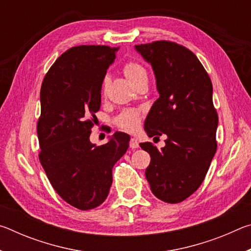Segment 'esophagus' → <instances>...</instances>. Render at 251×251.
Listing matches in <instances>:
<instances>
[{
  "label": "esophagus",
  "instance_id": "obj_1",
  "mask_svg": "<svg viewBox=\"0 0 251 251\" xmlns=\"http://www.w3.org/2000/svg\"><path fill=\"white\" fill-rule=\"evenodd\" d=\"M139 146V143L136 138H130L129 141V147L131 148V150H135V148H138Z\"/></svg>",
  "mask_w": 251,
  "mask_h": 251
}]
</instances>
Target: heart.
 Listing matches in <instances>:
<instances>
[{
	"label": "heart",
	"mask_w": 251,
	"mask_h": 251,
	"mask_svg": "<svg viewBox=\"0 0 251 251\" xmlns=\"http://www.w3.org/2000/svg\"><path fill=\"white\" fill-rule=\"evenodd\" d=\"M123 73L128 78L129 82L136 86L138 83H141L142 80L147 79V71L142 63L135 59H130L127 61L122 67ZM109 78L108 76H105L101 80V94L105 95L107 92ZM143 115L141 110L138 109H125L116 117V125L120 128L124 129L126 131H135L139 128L142 123Z\"/></svg>",
	"instance_id": "1"
}]
</instances>
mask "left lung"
<instances>
[{
    "mask_svg": "<svg viewBox=\"0 0 251 251\" xmlns=\"http://www.w3.org/2000/svg\"><path fill=\"white\" fill-rule=\"evenodd\" d=\"M135 49L151 63L159 93L144 127L150 137L167 136L160 151L150 142L139 144L151 158L145 175L157 198L177 203L199 188L217 151L212 84L185 46L156 41Z\"/></svg>",
    "mask_w": 251,
    "mask_h": 251,
    "instance_id": "left-lung-1",
    "label": "left lung"
}]
</instances>
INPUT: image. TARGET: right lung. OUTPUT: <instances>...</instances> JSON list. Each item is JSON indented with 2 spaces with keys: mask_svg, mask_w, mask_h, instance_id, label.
Masks as SVG:
<instances>
[{
  "mask_svg": "<svg viewBox=\"0 0 251 251\" xmlns=\"http://www.w3.org/2000/svg\"><path fill=\"white\" fill-rule=\"evenodd\" d=\"M118 49L74 46L55 61L42 83L39 158L55 192L80 210L107 198L114 165L129 146L130 137L121 131L101 146L90 142L101 80Z\"/></svg>",
  "mask_w": 251,
  "mask_h": 251,
  "instance_id": "1",
  "label": "right lung"
}]
</instances>
